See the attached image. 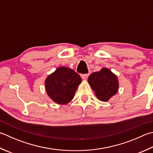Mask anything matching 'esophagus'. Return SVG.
<instances>
[{
	"label": "esophagus",
	"mask_w": 153,
	"mask_h": 153,
	"mask_svg": "<svg viewBox=\"0 0 153 153\" xmlns=\"http://www.w3.org/2000/svg\"><path fill=\"white\" fill-rule=\"evenodd\" d=\"M81 77H82V78L83 79H86L87 78H88V74H82L81 75Z\"/></svg>",
	"instance_id": "esophagus-1"
}]
</instances>
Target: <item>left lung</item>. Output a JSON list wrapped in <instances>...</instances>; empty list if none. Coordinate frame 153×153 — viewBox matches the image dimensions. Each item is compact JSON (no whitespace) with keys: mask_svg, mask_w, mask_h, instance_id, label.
I'll list each match as a JSON object with an SVG mask.
<instances>
[{"mask_svg":"<svg viewBox=\"0 0 153 153\" xmlns=\"http://www.w3.org/2000/svg\"><path fill=\"white\" fill-rule=\"evenodd\" d=\"M88 83L98 100L105 102L117 93L119 86L117 77L106 68L91 74L88 77Z\"/></svg>","mask_w":153,"mask_h":153,"instance_id":"left-lung-1","label":"left lung"}]
</instances>
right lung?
I'll return each mask as SVG.
<instances>
[{
    "instance_id": "1",
    "label": "right lung",
    "mask_w": 153,
    "mask_h": 153,
    "mask_svg": "<svg viewBox=\"0 0 153 153\" xmlns=\"http://www.w3.org/2000/svg\"><path fill=\"white\" fill-rule=\"evenodd\" d=\"M78 74L71 69L59 67L45 80V89L51 100L59 105H65L73 100L75 92L82 83Z\"/></svg>"
}]
</instances>
